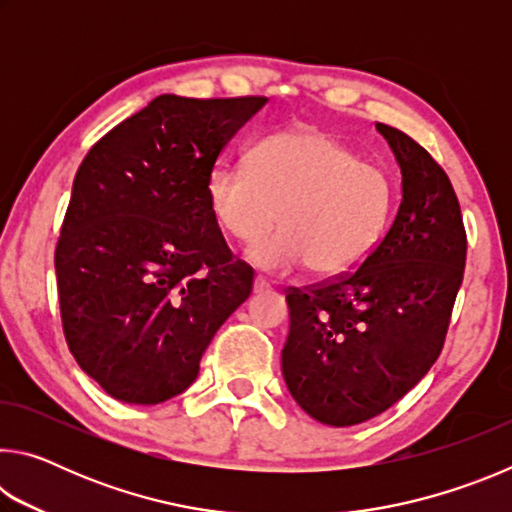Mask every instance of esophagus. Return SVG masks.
Here are the masks:
<instances>
[{
	"mask_svg": "<svg viewBox=\"0 0 512 512\" xmlns=\"http://www.w3.org/2000/svg\"><path fill=\"white\" fill-rule=\"evenodd\" d=\"M271 289V284H268L264 277H255V282H253V293H264V291H268Z\"/></svg>",
	"mask_w": 512,
	"mask_h": 512,
	"instance_id": "esophagus-1",
	"label": "esophagus"
}]
</instances>
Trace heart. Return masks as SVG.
I'll return each instance as SVG.
<instances>
[{
  "mask_svg": "<svg viewBox=\"0 0 512 512\" xmlns=\"http://www.w3.org/2000/svg\"><path fill=\"white\" fill-rule=\"evenodd\" d=\"M207 210L216 228L250 250L266 271L302 264L341 275L366 259L384 235L393 185L350 146L311 128L277 133L250 151L248 162H219L207 176Z\"/></svg>",
  "mask_w": 512,
  "mask_h": 512,
  "instance_id": "obj_1",
  "label": "heart"
}]
</instances>
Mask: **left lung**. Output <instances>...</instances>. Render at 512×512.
<instances>
[{
  "label": "left lung",
  "mask_w": 512,
  "mask_h": 512,
  "mask_svg": "<svg viewBox=\"0 0 512 512\" xmlns=\"http://www.w3.org/2000/svg\"><path fill=\"white\" fill-rule=\"evenodd\" d=\"M377 131L402 171L386 237L350 275L289 289L282 375L329 427H352L402 400L443 350L465 271L461 205L443 167L393 126Z\"/></svg>",
  "instance_id": "8db88e82"
}]
</instances>
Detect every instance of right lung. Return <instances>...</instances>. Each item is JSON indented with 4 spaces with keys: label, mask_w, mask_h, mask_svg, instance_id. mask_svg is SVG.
Instances as JSON below:
<instances>
[{
    "label": "right lung",
    "mask_w": 512,
    "mask_h": 512,
    "mask_svg": "<svg viewBox=\"0 0 512 512\" xmlns=\"http://www.w3.org/2000/svg\"><path fill=\"white\" fill-rule=\"evenodd\" d=\"M264 97L160 94L92 146L56 246L69 352L110 397L160 404L253 291L207 210L214 162Z\"/></svg>",
    "instance_id": "right-lung-1"
}]
</instances>
